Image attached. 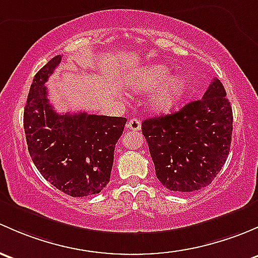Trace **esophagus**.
<instances>
[{
	"instance_id": "1",
	"label": "esophagus",
	"mask_w": 258,
	"mask_h": 258,
	"mask_svg": "<svg viewBox=\"0 0 258 258\" xmlns=\"http://www.w3.org/2000/svg\"><path fill=\"white\" fill-rule=\"evenodd\" d=\"M128 129L130 130H140L142 129V121L137 118L130 119L128 123Z\"/></svg>"
}]
</instances>
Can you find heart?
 Wrapping results in <instances>:
<instances>
[{"label":"heart","mask_w":258,"mask_h":258,"mask_svg":"<svg viewBox=\"0 0 258 258\" xmlns=\"http://www.w3.org/2000/svg\"><path fill=\"white\" fill-rule=\"evenodd\" d=\"M170 74L164 64H149L132 72L125 86L135 92H150L149 107L155 113H168L175 108L186 92V78L181 74Z\"/></svg>","instance_id":"heart-1"}]
</instances>
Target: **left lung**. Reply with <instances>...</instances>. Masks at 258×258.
Wrapping results in <instances>:
<instances>
[{"mask_svg":"<svg viewBox=\"0 0 258 258\" xmlns=\"http://www.w3.org/2000/svg\"><path fill=\"white\" fill-rule=\"evenodd\" d=\"M232 108L226 90L214 78L203 99L179 111L142 123L159 181L180 192L200 190L214 181L230 153Z\"/></svg>","mask_w":258,"mask_h":258,"instance_id":"1","label":"left lung"}]
</instances>
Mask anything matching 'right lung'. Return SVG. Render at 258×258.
<instances>
[{
    "mask_svg": "<svg viewBox=\"0 0 258 258\" xmlns=\"http://www.w3.org/2000/svg\"><path fill=\"white\" fill-rule=\"evenodd\" d=\"M62 60L55 55L34 76L23 113L28 151L53 186L73 198L100 192L110 180L114 149L125 118L53 110L46 82Z\"/></svg>",
    "mask_w": 258,
    "mask_h": 258,
    "instance_id": "add662e5",
    "label": "right lung"
}]
</instances>
